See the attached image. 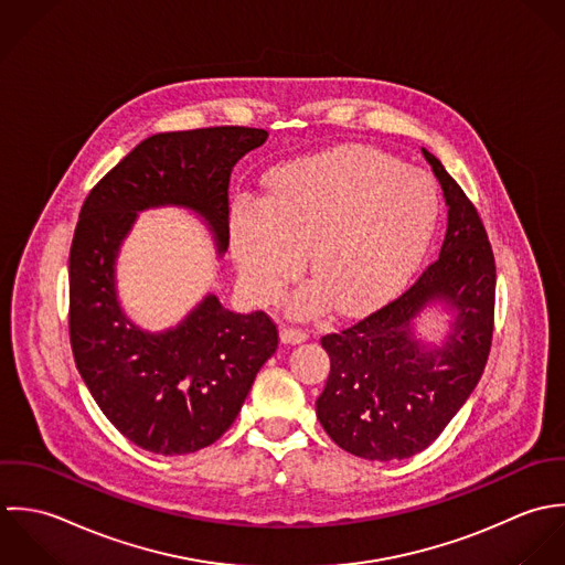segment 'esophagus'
<instances>
[{
    "label": "esophagus",
    "mask_w": 565,
    "mask_h": 565,
    "mask_svg": "<svg viewBox=\"0 0 565 565\" xmlns=\"http://www.w3.org/2000/svg\"><path fill=\"white\" fill-rule=\"evenodd\" d=\"M279 339H281L284 344H299V342L308 340V332H303L299 328H281Z\"/></svg>",
    "instance_id": "obj_1"
}]
</instances>
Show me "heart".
Returning a JSON list of instances; mask_svg holds the SVG:
<instances>
[{"instance_id":"1","label":"heart","mask_w":565,"mask_h":565,"mask_svg":"<svg viewBox=\"0 0 565 565\" xmlns=\"http://www.w3.org/2000/svg\"><path fill=\"white\" fill-rule=\"evenodd\" d=\"M439 214L437 190L419 170L366 148H340L277 168L264 205L239 201L228 221L231 250L246 292L273 303L301 275L310 248L315 281L290 310L360 315L419 266Z\"/></svg>"}]
</instances>
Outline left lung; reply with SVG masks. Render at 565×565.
I'll return each instance as SVG.
<instances>
[{
    "label": "left lung",
    "mask_w": 565,
    "mask_h": 565,
    "mask_svg": "<svg viewBox=\"0 0 565 565\" xmlns=\"http://www.w3.org/2000/svg\"><path fill=\"white\" fill-rule=\"evenodd\" d=\"M422 152L448 205L439 259L402 297L321 339L332 369L317 417L339 448L369 460L426 450L476 388L493 337L495 259L487 231L441 161ZM437 302L455 319L447 340L428 345L414 337V321Z\"/></svg>",
    "instance_id": "8db88e82"
}]
</instances>
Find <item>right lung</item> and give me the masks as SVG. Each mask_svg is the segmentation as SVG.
<instances>
[{
	"label": "right lung",
	"instance_id": "add662e5",
	"mask_svg": "<svg viewBox=\"0 0 565 565\" xmlns=\"http://www.w3.org/2000/svg\"><path fill=\"white\" fill-rule=\"evenodd\" d=\"M266 137L246 126L152 135L89 192L81 210L70 250L74 360L100 411L141 450L179 456L218 441L279 337L264 312L235 315L216 295L177 328H137L117 299L119 246L139 212L183 207L207 225L225 255L231 170Z\"/></svg>",
	"mask_w": 565,
	"mask_h": 565
}]
</instances>
